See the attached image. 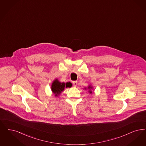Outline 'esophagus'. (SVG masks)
I'll return each instance as SVG.
<instances>
[{
    "label": "esophagus",
    "instance_id": "34e87169",
    "mask_svg": "<svg viewBox=\"0 0 146 146\" xmlns=\"http://www.w3.org/2000/svg\"><path fill=\"white\" fill-rule=\"evenodd\" d=\"M77 81H75V82H73V86H74V87H76V86H77Z\"/></svg>",
    "mask_w": 146,
    "mask_h": 146
}]
</instances>
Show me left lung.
Here are the masks:
<instances>
[{"label":"left lung","mask_w":146,"mask_h":146,"mask_svg":"<svg viewBox=\"0 0 146 146\" xmlns=\"http://www.w3.org/2000/svg\"><path fill=\"white\" fill-rule=\"evenodd\" d=\"M88 89V93H90V94H92V90H93V91H94V87H93L91 85H89L88 86V88H85V90H87Z\"/></svg>","instance_id":"obj_1"}]
</instances>
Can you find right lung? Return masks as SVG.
<instances>
[{"mask_svg": "<svg viewBox=\"0 0 146 146\" xmlns=\"http://www.w3.org/2000/svg\"><path fill=\"white\" fill-rule=\"evenodd\" d=\"M71 86L72 85L70 82H59L58 79H56L52 84L51 90L53 94H55V97H58L61 93L64 91L65 88H70Z\"/></svg>", "mask_w": 146, "mask_h": 146, "instance_id": "1", "label": "right lung"}]
</instances>
